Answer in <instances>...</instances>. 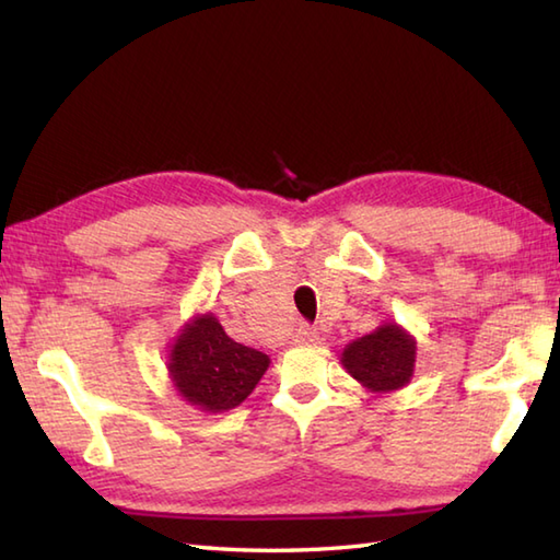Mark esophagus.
<instances>
[{
    "instance_id": "1",
    "label": "esophagus",
    "mask_w": 560,
    "mask_h": 560,
    "mask_svg": "<svg viewBox=\"0 0 560 560\" xmlns=\"http://www.w3.org/2000/svg\"><path fill=\"white\" fill-rule=\"evenodd\" d=\"M317 339H319V335H317V329L315 327H307V325H301L299 329H295V335H293V341L295 343H317Z\"/></svg>"
}]
</instances>
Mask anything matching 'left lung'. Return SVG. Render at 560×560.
I'll return each mask as SVG.
<instances>
[{
    "label": "left lung",
    "mask_w": 560,
    "mask_h": 560,
    "mask_svg": "<svg viewBox=\"0 0 560 560\" xmlns=\"http://www.w3.org/2000/svg\"><path fill=\"white\" fill-rule=\"evenodd\" d=\"M341 365L353 380L385 395L407 387L416 365V339L397 323H383L365 337L353 339L341 351Z\"/></svg>",
    "instance_id": "8db88e82"
}]
</instances>
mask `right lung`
I'll return each instance as SVG.
<instances>
[{
	"instance_id": "right-lung-1",
	"label": "right lung",
	"mask_w": 560,
	"mask_h": 560,
	"mask_svg": "<svg viewBox=\"0 0 560 560\" xmlns=\"http://www.w3.org/2000/svg\"><path fill=\"white\" fill-rule=\"evenodd\" d=\"M269 363L267 353L225 335L213 313L189 317L168 349L173 387L205 413H221L243 404Z\"/></svg>"
}]
</instances>
